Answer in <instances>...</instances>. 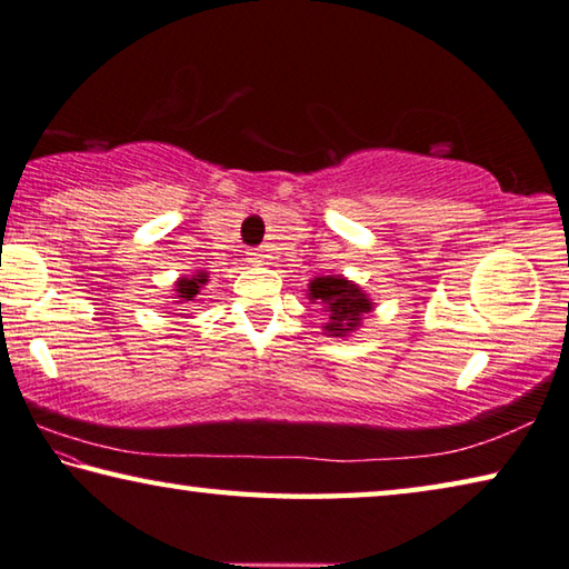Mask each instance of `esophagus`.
I'll list each match as a JSON object with an SVG mask.
<instances>
[{
  "label": "esophagus",
  "instance_id": "1",
  "mask_svg": "<svg viewBox=\"0 0 569 569\" xmlns=\"http://www.w3.org/2000/svg\"><path fill=\"white\" fill-rule=\"evenodd\" d=\"M249 257V262H252V264H264V259H267V254H262V252H259V249H249V252H247Z\"/></svg>",
  "mask_w": 569,
  "mask_h": 569
}]
</instances>
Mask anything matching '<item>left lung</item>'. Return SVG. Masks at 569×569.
I'll return each instance as SVG.
<instances>
[{"label":"left lung","instance_id":"left-lung-1","mask_svg":"<svg viewBox=\"0 0 569 569\" xmlns=\"http://www.w3.org/2000/svg\"><path fill=\"white\" fill-rule=\"evenodd\" d=\"M310 300H317L327 307L330 322L325 325L327 332L332 337H342L352 332L360 325V317L372 310V302L367 300V295L347 282L345 277H317L310 284Z\"/></svg>","mask_w":569,"mask_h":569}]
</instances>
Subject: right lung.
<instances>
[{
  "mask_svg": "<svg viewBox=\"0 0 569 569\" xmlns=\"http://www.w3.org/2000/svg\"><path fill=\"white\" fill-rule=\"evenodd\" d=\"M204 282H207L204 274H197L192 279H179L177 292H179V297H182V300H192V297L199 292V287H202Z\"/></svg>",
  "mask_w": 569,
  "mask_h": 569,
  "instance_id": "obj_1",
  "label": "right lung"
}]
</instances>
